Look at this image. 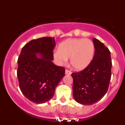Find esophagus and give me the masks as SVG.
Wrapping results in <instances>:
<instances>
[{"label": "esophagus", "instance_id": "esophagus-1", "mask_svg": "<svg viewBox=\"0 0 125 125\" xmlns=\"http://www.w3.org/2000/svg\"><path fill=\"white\" fill-rule=\"evenodd\" d=\"M65 74L71 75V72L70 71L68 70V69H66V71H65Z\"/></svg>", "mask_w": 125, "mask_h": 125}]
</instances>
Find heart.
Returning a JSON list of instances; mask_svg holds the SVG:
<instances>
[{
    "label": "heart",
    "mask_w": 125,
    "mask_h": 125,
    "mask_svg": "<svg viewBox=\"0 0 125 125\" xmlns=\"http://www.w3.org/2000/svg\"><path fill=\"white\" fill-rule=\"evenodd\" d=\"M94 51V43L88 39H68L61 43L53 56L57 64L64 65L70 59L73 69L81 71L91 64Z\"/></svg>",
    "instance_id": "b5f03b06"
}]
</instances>
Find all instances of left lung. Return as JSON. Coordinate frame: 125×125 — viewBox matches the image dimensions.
<instances>
[{
  "instance_id": "obj_1",
  "label": "left lung",
  "mask_w": 125,
  "mask_h": 125,
  "mask_svg": "<svg viewBox=\"0 0 125 125\" xmlns=\"http://www.w3.org/2000/svg\"><path fill=\"white\" fill-rule=\"evenodd\" d=\"M95 47L91 64L83 71L72 74L73 96L75 101L91 105L100 101L108 89L111 76V54L103 43L93 39Z\"/></svg>"
}]
</instances>
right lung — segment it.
Masks as SVG:
<instances>
[{"instance_id":"obj_1","label":"right lung","mask_w":125,"mask_h":125,"mask_svg":"<svg viewBox=\"0 0 125 125\" xmlns=\"http://www.w3.org/2000/svg\"><path fill=\"white\" fill-rule=\"evenodd\" d=\"M55 46L54 37L34 39L22 47L18 58L20 89L34 103H44L50 100L64 76V68L56 66L52 61Z\"/></svg>"}]
</instances>
